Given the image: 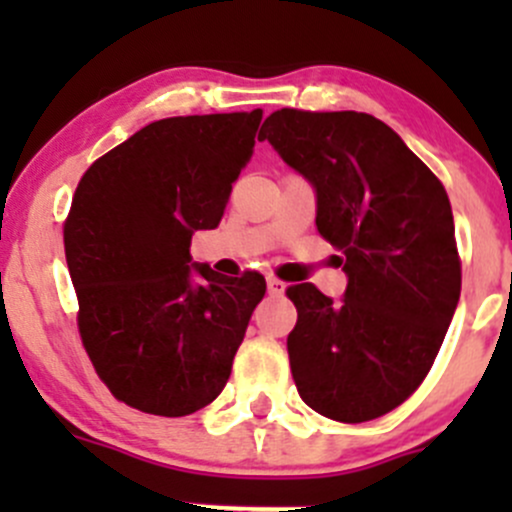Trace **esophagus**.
Returning <instances> with one entry per match:
<instances>
[{"mask_svg": "<svg viewBox=\"0 0 512 512\" xmlns=\"http://www.w3.org/2000/svg\"><path fill=\"white\" fill-rule=\"evenodd\" d=\"M267 292L275 294V297H277V294L285 292V282L277 280V277H270V280H267Z\"/></svg>", "mask_w": 512, "mask_h": 512, "instance_id": "1", "label": "esophagus"}]
</instances>
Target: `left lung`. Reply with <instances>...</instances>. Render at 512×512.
Wrapping results in <instances>:
<instances>
[{
	"instance_id": "8db88e82",
	"label": "left lung",
	"mask_w": 512,
	"mask_h": 512,
	"mask_svg": "<svg viewBox=\"0 0 512 512\" xmlns=\"http://www.w3.org/2000/svg\"><path fill=\"white\" fill-rule=\"evenodd\" d=\"M317 190V230L349 277L342 302L287 287L289 366L309 409L379 418L423 384L461 297V257L441 180L379 118L280 108L260 128Z\"/></svg>"
}]
</instances>
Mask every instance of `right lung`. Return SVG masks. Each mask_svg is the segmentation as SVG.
I'll return each instance as SVG.
<instances>
[{"label": "right lung", "mask_w": 512, "mask_h": 512, "mask_svg": "<svg viewBox=\"0 0 512 512\" xmlns=\"http://www.w3.org/2000/svg\"><path fill=\"white\" fill-rule=\"evenodd\" d=\"M262 111L148 123L89 165L64 220L81 344L118 401L188 416L218 399L265 277L190 270L252 156Z\"/></svg>", "instance_id": "right-lung-1"}]
</instances>
